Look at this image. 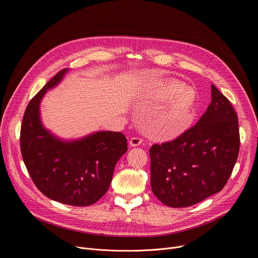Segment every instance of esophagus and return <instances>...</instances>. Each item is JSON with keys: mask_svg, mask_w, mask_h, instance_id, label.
Here are the masks:
<instances>
[{"mask_svg": "<svg viewBox=\"0 0 258 258\" xmlns=\"http://www.w3.org/2000/svg\"><path fill=\"white\" fill-rule=\"evenodd\" d=\"M141 143H142V139H140V138H138V137H133V138H131V140H130V145L133 146V147L139 146Z\"/></svg>", "mask_w": 258, "mask_h": 258, "instance_id": "34e87169", "label": "esophagus"}]
</instances>
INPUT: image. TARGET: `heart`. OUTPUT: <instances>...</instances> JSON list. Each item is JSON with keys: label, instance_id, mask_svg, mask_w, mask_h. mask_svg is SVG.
<instances>
[{"label": "heart", "instance_id": "heart-1", "mask_svg": "<svg viewBox=\"0 0 258 258\" xmlns=\"http://www.w3.org/2000/svg\"><path fill=\"white\" fill-rule=\"evenodd\" d=\"M140 98L167 100L166 104L148 118V127L156 138L171 139L190 128L198 107V93L178 80L147 85L140 90Z\"/></svg>", "mask_w": 258, "mask_h": 258}]
</instances>
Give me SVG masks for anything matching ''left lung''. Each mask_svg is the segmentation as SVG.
Segmentation results:
<instances>
[{
    "label": "left lung",
    "mask_w": 258,
    "mask_h": 258,
    "mask_svg": "<svg viewBox=\"0 0 258 258\" xmlns=\"http://www.w3.org/2000/svg\"><path fill=\"white\" fill-rule=\"evenodd\" d=\"M238 151L237 115L211 85V103L197 124L173 141L151 147L152 190L166 206L195 205L222 190Z\"/></svg>",
    "instance_id": "obj_1"
}]
</instances>
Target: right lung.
<instances>
[{
	"label": "right lung",
	"instance_id": "1",
	"mask_svg": "<svg viewBox=\"0 0 258 258\" xmlns=\"http://www.w3.org/2000/svg\"><path fill=\"white\" fill-rule=\"evenodd\" d=\"M67 73L69 69L59 71L27 105L21 127V152L40 192L62 204L89 206L106 194L127 143L120 132L98 131L78 139H62L45 127L40 102Z\"/></svg>",
	"mask_w": 258,
	"mask_h": 258
}]
</instances>
